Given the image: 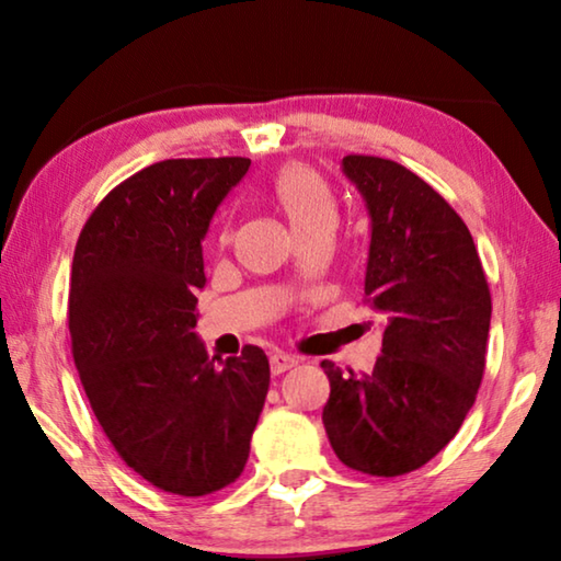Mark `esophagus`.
I'll return each instance as SVG.
<instances>
[{"instance_id":"34e87169","label":"esophagus","mask_w":561,"mask_h":561,"mask_svg":"<svg viewBox=\"0 0 561 561\" xmlns=\"http://www.w3.org/2000/svg\"><path fill=\"white\" fill-rule=\"evenodd\" d=\"M297 364H299L297 358L289 356V354H282V351H277V354H272V358H270V366H272V374L274 376L289 371V368H294Z\"/></svg>"}]
</instances>
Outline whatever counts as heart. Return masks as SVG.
<instances>
[{
	"instance_id": "b5f03b06",
	"label": "heart",
	"mask_w": 561,
	"mask_h": 561,
	"mask_svg": "<svg viewBox=\"0 0 561 561\" xmlns=\"http://www.w3.org/2000/svg\"><path fill=\"white\" fill-rule=\"evenodd\" d=\"M272 201L287 217L297 240L311 234H329L339 225V201L329 180L314 168L289 163L272 180ZM220 242H230V230L220 232Z\"/></svg>"
}]
</instances>
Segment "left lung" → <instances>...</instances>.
Masks as SVG:
<instances>
[{
  "mask_svg": "<svg viewBox=\"0 0 561 561\" xmlns=\"http://www.w3.org/2000/svg\"><path fill=\"white\" fill-rule=\"evenodd\" d=\"M371 215L366 301L383 319L371 374L321 360L331 448L351 470L396 478L435 458L485 374L492 301L472 234L440 193L393 160L346 156Z\"/></svg>",
  "mask_w": 561,
  "mask_h": 561,
  "instance_id": "8db88e82",
  "label": "left lung"
}]
</instances>
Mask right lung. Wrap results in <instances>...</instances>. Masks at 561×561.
<instances>
[{"label": "right lung", "mask_w": 561, "mask_h": 561, "mask_svg": "<svg viewBox=\"0 0 561 561\" xmlns=\"http://www.w3.org/2000/svg\"><path fill=\"white\" fill-rule=\"evenodd\" d=\"M250 158H178L103 197L76 242L71 354L89 403L128 468L203 497L240 478L270 388L260 346L215 364L195 334L203 240Z\"/></svg>", "instance_id": "obj_1"}]
</instances>
